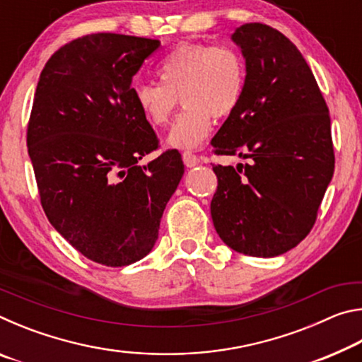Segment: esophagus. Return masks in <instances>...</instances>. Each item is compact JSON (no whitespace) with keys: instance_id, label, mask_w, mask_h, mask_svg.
<instances>
[{"instance_id":"esophagus-1","label":"esophagus","mask_w":362,"mask_h":362,"mask_svg":"<svg viewBox=\"0 0 362 362\" xmlns=\"http://www.w3.org/2000/svg\"><path fill=\"white\" fill-rule=\"evenodd\" d=\"M182 159H183V164H185L187 168H194V166H198V164H199V158L193 155L192 151H183Z\"/></svg>"}]
</instances>
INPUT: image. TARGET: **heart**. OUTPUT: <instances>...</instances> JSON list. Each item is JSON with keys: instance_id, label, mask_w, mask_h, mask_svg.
Masks as SVG:
<instances>
[{"instance_id": "1", "label": "heart", "mask_w": 362, "mask_h": 362, "mask_svg": "<svg viewBox=\"0 0 362 362\" xmlns=\"http://www.w3.org/2000/svg\"><path fill=\"white\" fill-rule=\"evenodd\" d=\"M161 83H139L134 100L145 119L163 126L179 103L168 136L173 148L189 150L209 136L214 118H226L241 103L246 88V64L236 49L189 42L174 49L158 66Z\"/></svg>"}]
</instances>
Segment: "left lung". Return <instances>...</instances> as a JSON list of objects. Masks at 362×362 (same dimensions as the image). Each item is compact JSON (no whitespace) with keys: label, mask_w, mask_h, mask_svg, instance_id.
<instances>
[{"label":"left lung","mask_w":362,"mask_h":362,"mask_svg":"<svg viewBox=\"0 0 362 362\" xmlns=\"http://www.w3.org/2000/svg\"><path fill=\"white\" fill-rule=\"evenodd\" d=\"M231 40L246 59V88L211 145L249 163L212 166L211 216L233 250L276 257L313 228L332 180L329 108L306 60L278 30L244 23Z\"/></svg>","instance_id":"left-lung-1"}]
</instances>
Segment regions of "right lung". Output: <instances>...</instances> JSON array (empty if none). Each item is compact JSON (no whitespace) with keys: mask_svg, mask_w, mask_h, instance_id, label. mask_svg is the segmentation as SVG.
Here are the masks:
<instances>
[{"mask_svg":"<svg viewBox=\"0 0 362 362\" xmlns=\"http://www.w3.org/2000/svg\"><path fill=\"white\" fill-rule=\"evenodd\" d=\"M158 40L94 33L56 51L40 75L27 129L41 206L78 252L107 267L144 259L158 240L182 156L158 137L134 100L132 78Z\"/></svg>","mask_w":362,"mask_h":362,"instance_id":"add662e5","label":"right lung"}]
</instances>
